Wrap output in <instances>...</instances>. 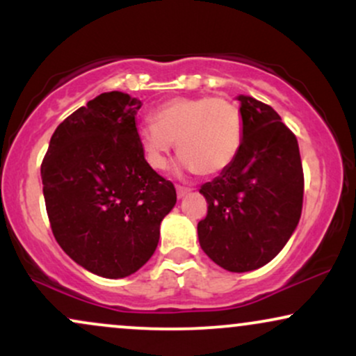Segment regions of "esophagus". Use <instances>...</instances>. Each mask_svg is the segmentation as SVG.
Returning <instances> with one entry per match:
<instances>
[{"mask_svg":"<svg viewBox=\"0 0 356 356\" xmlns=\"http://www.w3.org/2000/svg\"><path fill=\"white\" fill-rule=\"evenodd\" d=\"M175 191H177V197H179V199H182L184 195H187V194H189V192H191L189 187H182V186L175 187Z\"/></svg>","mask_w":356,"mask_h":356,"instance_id":"34e87169","label":"esophagus"}]
</instances>
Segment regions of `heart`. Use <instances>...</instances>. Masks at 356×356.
I'll list each match as a JSON object with an SVG mask.
<instances>
[{
    "instance_id": "heart-1",
    "label": "heart",
    "mask_w": 356,
    "mask_h": 356,
    "mask_svg": "<svg viewBox=\"0 0 356 356\" xmlns=\"http://www.w3.org/2000/svg\"><path fill=\"white\" fill-rule=\"evenodd\" d=\"M243 136L239 107L222 97H175L159 105L152 122L137 130L138 144L152 169H165L175 142L181 155L179 172H199L206 177L229 169Z\"/></svg>"
}]
</instances>
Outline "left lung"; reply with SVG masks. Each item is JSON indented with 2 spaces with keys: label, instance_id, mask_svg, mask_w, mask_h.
Returning <instances> with one entry per match:
<instances>
[{
  "label": "left lung",
  "instance_id": "1",
  "mask_svg": "<svg viewBox=\"0 0 356 356\" xmlns=\"http://www.w3.org/2000/svg\"><path fill=\"white\" fill-rule=\"evenodd\" d=\"M244 136L229 169L201 187L207 216L202 251L231 273L268 264L295 232L303 207V165L295 134L269 105L239 95Z\"/></svg>",
  "mask_w": 356,
  "mask_h": 356
}]
</instances>
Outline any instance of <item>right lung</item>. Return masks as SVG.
I'll return each instance as SVG.
<instances>
[{"label": "right lung", "instance_id": "add662e5", "mask_svg": "<svg viewBox=\"0 0 356 356\" xmlns=\"http://www.w3.org/2000/svg\"><path fill=\"white\" fill-rule=\"evenodd\" d=\"M142 102L105 92L56 127L42 164L53 236L102 277H125L154 254L174 184L147 164L137 137Z\"/></svg>", "mask_w": 356, "mask_h": 356}]
</instances>
